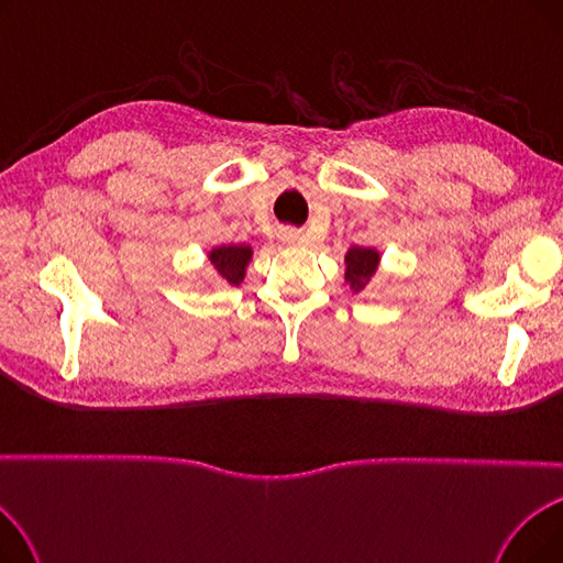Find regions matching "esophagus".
Masks as SVG:
<instances>
[{"mask_svg": "<svg viewBox=\"0 0 563 563\" xmlns=\"http://www.w3.org/2000/svg\"><path fill=\"white\" fill-rule=\"evenodd\" d=\"M280 236L285 242H291V244H303V234L299 230H291V228H285L280 232Z\"/></svg>", "mask_w": 563, "mask_h": 563, "instance_id": "obj_1", "label": "esophagus"}]
</instances>
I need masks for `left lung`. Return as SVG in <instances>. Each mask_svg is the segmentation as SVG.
<instances>
[{
    "label": "left lung",
    "instance_id": "left-lung-1",
    "mask_svg": "<svg viewBox=\"0 0 563 563\" xmlns=\"http://www.w3.org/2000/svg\"><path fill=\"white\" fill-rule=\"evenodd\" d=\"M344 262H346V283L351 285L353 291H363L376 272L378 253L374 249L353 246L349 249Z\"/></svg>",
    "mask_w": 563,
    "mask_h": 563
}]
</instances>
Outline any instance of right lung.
I'll return each instance as SVG.
<instances>
[{"label": "right lung", "mask_w": 563, "mask_h": 563, "mask_svg": "<svg viewBox=\"0 0 563 563\" xmlns=\"http://www.w3.org/2000/svg\"><path fill=\"white\" fill-rule=\"evenodd\" d=\"M210 260L221 278H225L230 285H240L251 260V246H219L210 253Z\"/></svg>", "instance_id": "1"}]
</instances>
